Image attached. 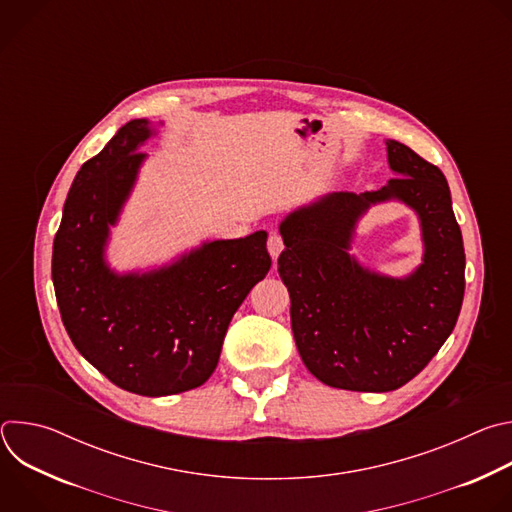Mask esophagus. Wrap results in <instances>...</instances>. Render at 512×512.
I'll list each match as a JSON object with an SVG mask.
<instances>
[{
    "label": "esophagus",
    "mask_w": 512,
    "mask_h": 512,
    "mask_svg": "<svg viewBox=\"0 0 512 512\" xmlns=\"http://www.w3.org/2000/svg\"><path fill=\"white\" fill-rule=\"evenodd\" d=\"M267 251L271 255V259H277L283 251V239L279 237V233H271L267 239Z\"/></svg>",
    "instance_id": "esophagus-1"
}]
</instances>
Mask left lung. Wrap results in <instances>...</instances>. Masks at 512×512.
<instances>
[{
  "instance_id": "1",
  "label": "left lung",
  "mask_w": 512,
  "mask_h": 512,
  "mask_svg": "<svg viewBox=\"0 0 512 512\" xmlns=\"http://www.w3.org/2000/svg\"><path fill=\"white\" fill-rule=\"evenodd\" d=\"M385 143L395 178L381 190L324 194L279 223L277 271L298 352L318 381L346 391L409 383L452 334L464 300L466 255L446 176L407 145ZM387 201L411 207L422 229V263L403 278L349 253L359 218Z\"/></svg>"
}]
</instances>
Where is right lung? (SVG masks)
Segmentation results:
<instances>
[{"label": "right lung", "mask_w": 512, "mask_h": 512, "mask_svg": "<svg viewBox=\"0 0 512 512\" xmlns=\"http://www.w3.org/2000/svg\"><path fill=\"white\" fill-rule=\"evenodd\" d=\"M158 127L133 119L83 164L52 247V283L72 344L111 383L145 397L208 381L233 314L271 267L267 231L202 241L150 269L109 265L111 229L148 160L139 148Z\"/></svg>", "instance_id": "1"}]
</instances>
